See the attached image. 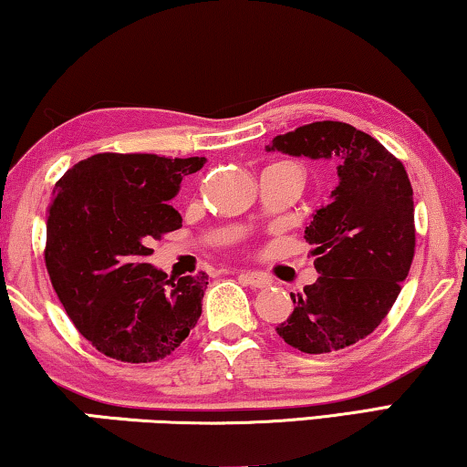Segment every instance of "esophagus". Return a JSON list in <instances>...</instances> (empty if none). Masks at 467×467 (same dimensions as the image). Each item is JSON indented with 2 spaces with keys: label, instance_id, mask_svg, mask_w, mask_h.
I'll use <instances>...</instances> for the list:
<instances>
[{
  "label": "esophagus",
  "instance_id": "obj_1",
  "mask_svg": "<svg viewBox=\"0 0 467 467\" xmlns=\"http://www.w3.org/2000/svg\"><path fill=\"white\" fill-rule=\"evenodd\" d=\"M239 279H241L245 285H249V287H258V290H262V287L271 285V279L265 277V275H260V273H245V271H243V273L239 275Z\"/></svg>",
  "mask_w": 467,
  "mask_h": 467
}]
</instances>
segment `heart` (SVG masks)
<instances>
[{
    "instance_id": "obj_1",
    "label": "heart",
    "mask_w": 467,
    "mask_h": 467,
    "mask_svg": "<svg viewBox=\"0 0 467 467\" xmlns=\"http://www.w3.org/2000/svg\"><path fill=\"white\" fill-rule=\"evenodd\" d=\"M296 167H298V165H296ZM298 169H300V167H298Z\"/></svg>"
}]
</instances>
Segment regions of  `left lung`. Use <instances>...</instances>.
I'll use <instances>...</instances> for the list:
<instances>
[{"mask_svg": "<svg viewBox=\"0 0 467 467\" xmlns=\"http://www.w3.org/2000/svg\"><path fill=\"white\" fill-rule=\"evenodd\" d=\"M337 165L330 205L317 209L305 239L315 247L319 277L290 294L294 311L277 327L302 353L356 345L391 311L415 258V205L402 162L347 122H311L266 146Z\"/></svg>", "mask_w": 467, "mask_h": 467, "instance_id": "obj_1", "label": "left lung"}]
</instances>
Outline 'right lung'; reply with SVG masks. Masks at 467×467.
<instances>
[{
	"instance_id": "add662e5",
	"label": "right lung",
	"mask_w": 467,
	"mask_h": 467,
	"mask_svg": "<svg viewBox=\"0 0 467 467\" xmlns=\"http://www.w3.org/2000/svg\"><path fill=\"white\" fill-rule=\"evenodd\" d=\"M207 159L103 152L65 171L46 222L44 260L78 332L129 364L173 353L201 317L207 273L167 279L148 245L182 226L169 201Z\"/></svg>"
}]
</instances>
